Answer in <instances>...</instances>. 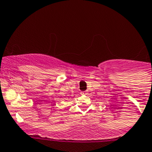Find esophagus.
I'll return each mask as SVG.
<instances>
[{
	"label": "esophagus",
	"mask_w": 152,
	"mask_h": 152,
	"mask_svg": "<svg viewBox=\"0 0 152 152\" xmlns=\"http://www.w3.org/2000/svg\"><path fill=\"white\" fill-rule=\"evenodd\" d=\"M81 94H86V91H83V92H81Z\"/></svg>",
	"instance_id": "34e87169"
}]
</instances>
